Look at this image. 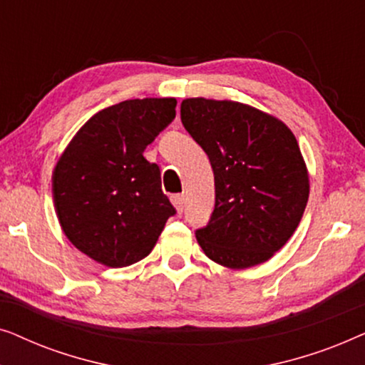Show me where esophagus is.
<instances>
[{
	"label": "esophagus",
	"mask_w": 365,
	"mask_h": 365,
	"mask_svg": "<svg viewBox=\"0 0 365 365\" xmlns=\"http://www.w3.org/2000/svg\"><path fill=\"white\" fill-rule=\"evenodd\" d=\"M171 202L174 204V207L178 209V212H182V209H184V194H173Z\"/></svg>",
	"instance_id": "obj_1"
}]
</instances>
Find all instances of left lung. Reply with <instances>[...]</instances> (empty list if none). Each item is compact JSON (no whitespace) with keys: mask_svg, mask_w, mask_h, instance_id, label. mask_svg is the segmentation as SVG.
<instances>
[{"mask_svg":"<svg viewBox=\"0 0 365 365\" xmlns=\"http://www.w3.org/2000/svg\"><path fill=\"white\" fill-rule=\"evenodd\" d=\"M181 121L207 154L216 204L196 229L204 254L231 269L266 262L296 231L309 199L297 139L282 121L247 104L189 98Z\"/></svg>","mask_w":365,"mask_h":365,"instance_id":"left-lung-1","label":"left lung"}]
</instances>
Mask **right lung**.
I'll use <instances>...</instances> for the list:
<instances>
[{
    "label": "right lung",
    "instance_id": "1",
    "mask_svg": "<svg viewBox=\"0 0 365 365\" xmlns=\"http://www.w3.org/2000/svg\"><path fill=\"white\" fill-rule=\"evenodd\" d=\"M174 98L128 99L94 114L53 173V201L73 246L108 267H126L153 251L176 214L161 171L144 149L176 118Z\"/></svg>",
    "mask_w": 365,
    "mask_h": 365
}]
</instances>
